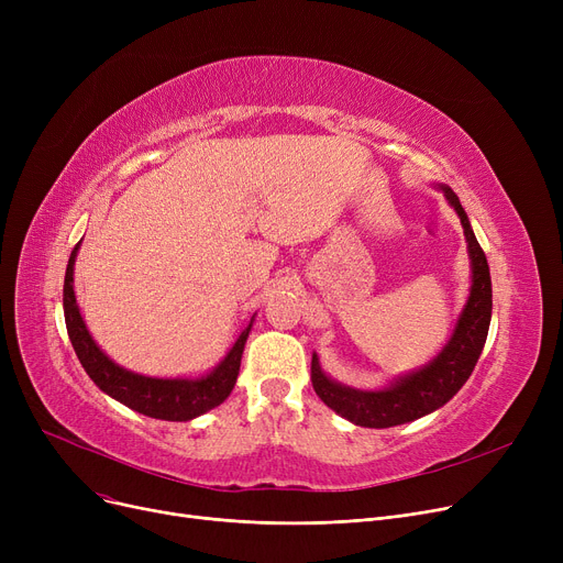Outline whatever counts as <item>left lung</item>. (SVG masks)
<instances>
[{"label":"left lung","mask_w":563,"mask_h":563,"mask_svg":"<svg viewBox=\"0 0 563 563\" xmlns=\"http://www.w3.org/2000/svg\"><path fill=\"white\" fill-rule=\"evenodd\" d=\"M450 205L461 217V225L467 240V251L472 260V287L470 299L459 317L452 340L448 346L438 353V358L429 363L424 369L397 378L390 388L363 393L353 390L340 383L331 380L321 372L317 356H312L310 378L312 388L319 399L340 412L342 418L358 427L372 429H386L397 427L404 422H412L427 412L448 404L470 378L475 369L482 349L486 344L488 327H490V312H493V287H490V272L486 255L477 242L475 232L470 228L467 214L459 202V196L450 189L442 187Z\"/></svg>","instance_id":"left-lung-1"}]
</instances>
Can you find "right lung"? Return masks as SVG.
I'll use <instances>...</instances> for the list:
<instances>
[{"instance_id":"add662e5","label":"right lung","mask_w":563,"mask_h":563,"mask_svg":"<svg viewBox=\"0 0 563 563\" xmlns=\"http://www.w3.org/2000/svg\"><path fill=\"white\" fill-rule=\"evenodd\" d=\"M79 244L73 249L66 280H64V314H66V329L73 342V349L86 374L93 378L96 386L113 397L115 401L125 404L128 408L141 412V416L155 418V420H168V422H187L194 420L210 408L225 401V397L232 393L236 374H240L244 344L251 331V323L236 338L228 356L221 361V365L202 378L189 380V378H151L132 374L123 367H118L113 361H109L100 346L88 335L86 323L79 314L75 289H73V266L77 257ZM253 321V319H251Z\"/></svg>"}]
</instances>
